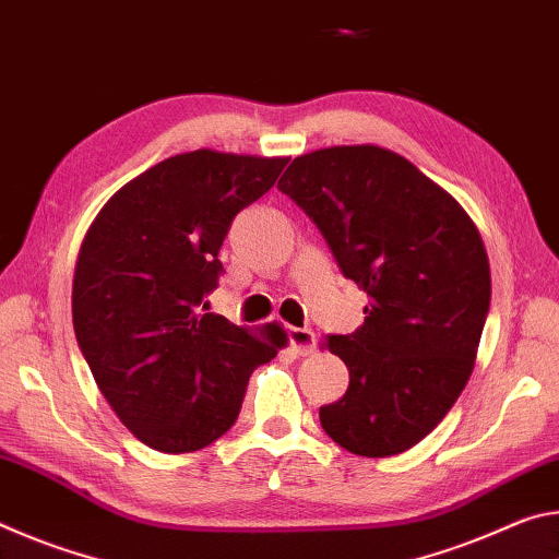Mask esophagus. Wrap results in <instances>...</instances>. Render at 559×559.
<instances>
[{"label": "esophagus", "mask_w": 559, "mask_h": 559, "mask_svg": "<svg viewBox=\"0 0 559 559\" xmlns=\"http://www.w3.org/2000/svg\"><path fill=\"white\" fill-rule=\"evenodd\" d=\"M288 340H290V349L296 355H310L316 349V333L308 328H290Z\"/></svg>", "instance_id": "obj_1"}]
</instances>
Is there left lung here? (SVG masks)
Here are the masks:
<instances>
[{"label":"left lung","mask_w":559,"mask_h":559,"mask_svg":"<svg viewBox=\"0 0 559 559\" xmlns=\"http://www.w3.org/2000/svg\"><path fill=\"white\" fill-rule=\"evenodd\" d=\"M367 293L365 323L323 347L349 370L320 424L345 451L384 459L439 427L466 386L490 306L484 239L409 159L377 145L300 155L278 179Z\"/></svg>","instance_id":"left-lung-1"}]
</instances>
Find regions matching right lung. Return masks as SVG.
Segmentation results:
<instances>
[{
  "label": "right lung",
  "instance_id": "add662e5",
  "mask_svg": "<svg viewBox=\"0 0 559 559\" xmlns=\"http://www.w3.org/2000/svg\"><path fill=\"white\" fill-rule=\"evenodd\" d=\"M288 157L194 150L130 179L88 226L73 273V330L100 394L150 449L187 453L234 427L259 365L288 345L206 313L234 216Z\"/></svg>",
  "mask_w": 559,
  "mask_h": 559
}]
</instances>
